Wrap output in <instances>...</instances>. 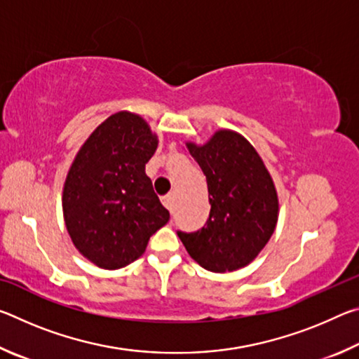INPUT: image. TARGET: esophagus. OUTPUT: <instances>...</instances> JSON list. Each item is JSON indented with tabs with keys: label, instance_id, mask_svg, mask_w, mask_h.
<instances>
[{
	"label": "esophagus",
	"instance_id": "34e87169",
	"mask_svg": "<svg viewBox=\"0 0 359 359\" xmlns=\"http://www.w3.org/2000/svg\"><path fill=\"white\" fill-rule=\"evenodd\" d=\"M174 201H175V199H174V194L172 193H169V194H166L165 198H163V204H165L166 208L171 210V212L174 209Z\"/></svg>",
	"mask_w": 359,
	"mask_h": 359
}]
</instances>
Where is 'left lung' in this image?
<instances>
[{
    "label": "left lung",
    "instance_id": "obj_1",
    "mask_svg": "<svg viewBox=\"0 0 359 359\" xmlns=\"http://www.w3.org/2000/svg\"><path fill=\"white\" fill-rule=\"evenodd\" d=\"M208 180L210 212L204 226L179 238L190 257L212 272H233L258 257L274 234L278 196L269 171L239 133L218 130L208 142H187Z\"/></svg>",
    "mask_w": 359,
    "mask_h": 359
}]
</instances>
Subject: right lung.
<instances>
[{
  "label": "right lung",
  "instance_id": "obj_1",
  "mask_svg": "<svg viewBox=\"0 0 359 359\" xmlns=\"http://www.w3.org/2000/svg\"><path fill=\"white\" fill-rule=\"evenodd\" d=\"M158 136L141 115L107 117L79 149L63 187V217L72 244L101 269L142 257L150 236L169 220L145 174Z\"/></svg>",
  "mask_w": 359,
  "mask_h": 359
}]
</instances>
